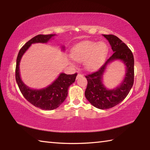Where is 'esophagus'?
<instances>
[{"instance_id": "1", "label": "esophagus", "mask_w": 150, "mask_h": 150, "mask_svg": "<svg viewBox=\"0 0 150 150\" xmlns=\"http://www.w3.org/2000/svg\"><path fill=\"white\" fill-rule=\"evenodd\" d=\"M82 76H83V75L81 74V73H78L77 76V79H78L79 77H82Z\"/></svg>"}]
</instances>
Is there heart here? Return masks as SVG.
Returning a JSON list of instances; mask_svg holds the SVG:
<instances>
[{"mask_svg":"<svg viewBox=\"0 0 150 150\" xmlns=\"http://www.w3.org/2000/svg\"><path fill=\"white\" fill-rule=\"evenodd\" d=\"M108 46L105 42L85 41L73 48L71 57L77 62H84V66L88 71L95 70L100 67L108 54Z\"/></svg>","mask_w":150,"mask_h":150,"instance_id":"heart-1","label":"heart"}]
</instances>
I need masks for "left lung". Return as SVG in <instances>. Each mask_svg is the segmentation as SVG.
I'll return each mask as SVG.
<instances>
[{
    "instance_id": "8db88e82",
    "label": "left lung",
    "mask_w": 150,
    "mask_h": 150,
    "mask_svg": "<svg viewBox=\"0 0 150 150\" xmlns=\"http://www.w3.org/2000/svg\"><path fill=\"white\" fill-rule=\"evenodd\" d=\"M114 52L105 64L96 71L85 76L87 87L85 95L89 103L99 109H108L121 103L131 90L134 79V59L132 51L121 40L114 35L103 34ZM120 59L126 65V75L120 86L114 90L106 89L102 83L103 74L108 63Z\"/></svg>"
}]
</instances>
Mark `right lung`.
Wrapping results in <instances>:
<instances>
[{
	"mask_svg": "<svg viewBox=\"0 0 150 150\" xmlns=\"http://www.w3.org/2000/svg\"><path fill=\"white\" fill-rule=\"evenodd\" d=\"M55 34L38 35L25 44L20 50L16 59V81L20 92L26 99L35 107L42 110H52L57 108L65 100L69 86L75 82L77 73L67 75L61 73L50 85L42 89H32L24 84L20 75L19 65L22 55L30 45L35 43H47ZM64 50V47H63Z\"/></svg>",
	"mask_w": 150,
	"mask_h": 150,
	"instance_id": "right-lung-1",
	"label": "right lung"
}]
</instances>
